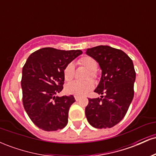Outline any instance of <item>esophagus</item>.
Instances as JSON below:
<instances>
[{
  "mask_svg": "<svg viewBox=\"0 0 156 156\" xmlns=\"http://www.w3.org/2000/svg\"><path fill=\"white\" fill-rule=\"evenodd\" d=\"M75 99H76V101H78L80 99V97H78V96H75Z\"/></svg>",
  "mask_w": 156,
  "mask_h": 156,
  "instance_id": "esophagus-1",
  "label": "esophagus"
}]
</instances>
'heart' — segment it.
<instances>
[{"label": "heart", "mask_w": 156, "mask_h": 156, "mask_svg": "<svg viewBox=\"0 0 156 156\" xmlns=\"http://www.w3.org/2000/svg\"><path fill=\"white\" fill-rule=\"evenodd\" d=\"M78 64L83 66L86 69L89 70V74L87 78H93L95 79L97 78L96 69L98 68V63L96 60L89 55H85L78 60ZM64 78L67 81L73 80L75 75V67L73 63H69L64 67ZM94 88V82L91 80H88L84 82L73 81L68 83L66 86V92L70 94H75L77 96H83L87 94L89 91Z\"/></svg>", "instance_id": "obj_1"}]
</instances>
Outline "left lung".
Listing matches in <instances>:
<instances>
[{
    "instance_id": "8db88e82",
    "label": "left lung",
    "mask_w": 156,
    "mask_h": 156,
    "mask_svg": "<svg viewBox=\"0 0 156 156\" xmlns=\"http://www.w3.org/2000/svg\"><path fill=\"white\" fill-rule=\"evenodd\" d=\"M86 53L98 62L102 70L101 81L94 89L101 98H89L86 117L94 128H112L124 118L133 98V62L125 52L107 45L89 48Z\"/></svg>"
}]
</instances>
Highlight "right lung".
Here are the masks:
<instances>
[{
	"label": "right lung",
	"mask_w": 156,
	"mask_h": 156,
	"mask_svg": "<svg viewBox=\"0 0 156 156\" xmlns=\"http://www.w3.org/2000/svg\"><path fill=\"white\" fill-rule=\"evenodd\" d=\"M81 53L80 50L44 48L31 53L23 66V106L40 129L53 131L67 125L69 109L76 100L73 95L56 94L63 89L64 67Z\"/></svg>",
	"instance_id": "add662e5"
}]
</instances>
